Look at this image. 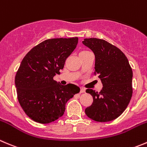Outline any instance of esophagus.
Listing matches in <instances>:
<instances>
[{"label":"esophagus","mask_w":147,"mask_h":147,"mask_svg":"<svg viewBox=\"0 0 147 147\" xmlns=\"http://www.w3.org/2000/svg\"><path fill=\"white\" fill-rule=\"evenodd\" d=\"M85 92V89L83 88H80V93H84Z\"/></svg>","instance_id":"34e87169"}]
</instances>
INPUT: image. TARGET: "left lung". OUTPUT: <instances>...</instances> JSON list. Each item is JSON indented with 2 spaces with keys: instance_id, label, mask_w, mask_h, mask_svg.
<instances>
[{
  "instance_id": "obj_1",
  "label": "left lung",
  "mask_w": 147,
  "mask_h": 147,
  "mask_svg": "<svg viewBox=\"0 0 147 147\" xmlns=\"http://www.w3.org/2000/svg\"><path fill=\"white\" fill-rule=\"evenodd\" d=\"M82 44L95 55V72L102 84L100 92L87 89L93 102L85 114L98 122L117 119L127 108L132 96L133 72L126 55L103 39H85Z\"/></svg>"
}]
</instances>
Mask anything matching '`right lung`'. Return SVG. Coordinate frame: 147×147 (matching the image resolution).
Segmentation results:
<instances>
[{
	"mask_svg": "<svg viewBox=\"0 0 147 147\" xmlns=\"http://www.w3.org/2000/svg\"><path fill=\"white\" fill-rule=\"evenodd\" d=\"M78 43V37L47 39L21 61L15 78L17 96L24 111L34 121L57 120L63 116L67 102L80 90L77 85H62L53 79Z\"/></svg>",
	"mask_w": 147,
	"mask_h": 147,
	"instance_id": "add662e5",
	"label": "right lung"
}]
</instances>
